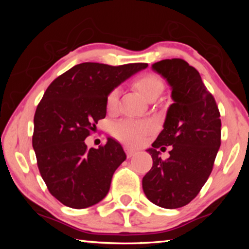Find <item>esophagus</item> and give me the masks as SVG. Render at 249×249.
<instances>
[{
	"label": "esophagus",
	"mask_w": 249,
	"mask_h": 249,
	"mask_svg": "<svg viewBox=\"0 0 249 249\" xmlns=\"http://www.w3.org/2000/svg\"><path fill=\"white\" fill-rule=\"evenodd\" d=\"M124 150H125L126 155H127V158L133 157V156L137 153L136 149H134V148H132V147H129V146H125L124 147Z\"/></svg>",
	"instance_id": "1"
}]
</instances>
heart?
Wrapping results in <instances>:
<instances>
[{
  "label": "heart",
  "mask_w": 249,
  "mask_h": 249,
  "mask_svg": "<svg viewBox=\"0 0 249 249\" xmlns=\"http://www.w3.org/2000/svg\"><path fill=\"white\" fill-rule=\"evenodd\" d=\"M134 87L140 91L144 98L149 99L151 96H158L161 93L163 82L155 73H145L135 80ZM117 100H119V91L115 89L109 92L107 98V108H114L117 104ZM151 129H153V125L148 122L123 120L116 122L113 125L112 133L120 140L132 142V144H140Z\"/></svg>",
  "instance_id": "obj_1"
}]
</instances>
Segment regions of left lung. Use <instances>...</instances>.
Instances as JSON below:
<instances>
[{
  "label": "left lung",
  "mask_w": 249,
  "mask_h": 249,
  "mask_svg": "<svg viewBox=\"0 0 249 249\" xmlns=\"http://www.w3.org/2000/svg\"><path fill=\"white\" fill-rule=\"evenodd\" d=\"M171 88L174 101L163 129L147 149L153 167L142 178V190L154 204L165 209L187 205L209 179L221 146L220 112L200 73L182 59H165L151 66ZM171 145L162 160L157 149Z\"/></svg>",
  "instance_id": "left-lung-1"
}]
</instances>
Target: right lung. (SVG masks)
I'll return each instance as SVG.
<instances>
[{
    "label": "right lung",
    "instance_id": "obj_1",
    "mask_svg": "<svg viewBox=\"0 0 249 249\" xmlns=\"http://www.w3.org/2000/svg\"><path fill=\"white\" fill-rule=\"evenodd\" d=\"M147 64L108 66L83 62L50 83L34 116L33 148L49 192L62 204L86 209L102 201L115 170L126 159L107 138L98 149L84 142L107 115V98Z\"/></svg>",
    "mask_w": 249,
    "mask_h": 249
}]
</instances>
